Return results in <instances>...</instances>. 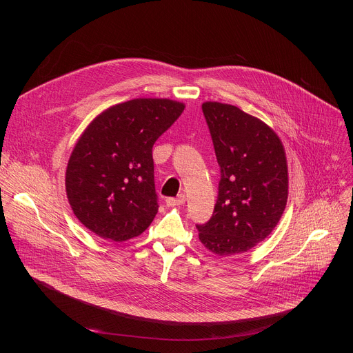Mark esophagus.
I'll return each instance as SVG.
<instances>
[{
  "label": "esophagus",
  "instance_id": "34e87169",
  "mask_svg": "<svg viewBox=\"0 0 353 353\" xmlns=\"http://www.w3.org/2000/svg\"><path fill=\"white\" fill-rule=\"evenodd\" d=\"M184 203H185V195L184 194H180L176 198H168L166 199V204L168 205H183Z\"/></svg>",
  "mask_w": 353,
  "mask_h": 353
}]
</instances>
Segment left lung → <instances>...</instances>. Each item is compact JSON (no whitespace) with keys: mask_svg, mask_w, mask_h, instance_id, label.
I'll return each mask as SVG.
<instances>
[{"mask_svg":"<svg viewBox=\"0 0 353 353\" xmlns=\"http://www.w3.org/2000/svg\"><path fill=\"white\" fill-rule=\"evenodd\" d=\"M221 168L218 199L198 237L218 256H234L263 241L288 201V165L281 139L261 120L236 106L203 105Z\"/></svg>","mask_w":353,"mask_h":353,"instance_id":"8db88e82","label":"left lung"}]
</instances>
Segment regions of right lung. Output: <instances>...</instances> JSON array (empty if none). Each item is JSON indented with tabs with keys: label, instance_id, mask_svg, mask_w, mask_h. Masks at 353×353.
I'll list each match as a JSON object with an SVG mask.
<instances>
[{
	"label": "right lung",
	"instance_id": "1",
	"mask_svg": "<svg viewBox=\"0 0 353 353\" xmlns=\"http://www.w3.org/2000/svg\"><path fill=\"white\" fill-rule=\"evenodd\" d=\"M183 110L169 99H134L88 125L65 173L70 205L83 226L124 241L150 225L159 208L152 146Z\"/></svg>",
	"mask_w": 353,
	"mask_h": 353
}]
</instances>
